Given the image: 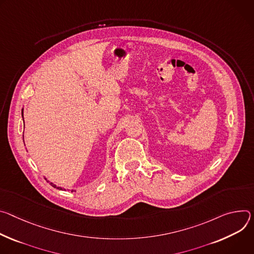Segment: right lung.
<instances>
[{"instance_id": "add662e5", "label": "right lung", "mask_w": 254, "mask_h": 254, "mask_svg": "<svg viewBox=\"0 0 254 254\" xmlns=\"http://www.w3.org/2000/svg\"><path fill=\"white\" fill-rule=\"evenodd\" d=\"M22 117H23V109H22ZM45 180H46V179H45ZM47 182H48V181H47ZM48 183H49V182H48ZM50 185H51L53 188H56V189H59V190H63L61 187H56V186H55V185H53L52 183H50Z\"/></svg>"}]
</instances>
